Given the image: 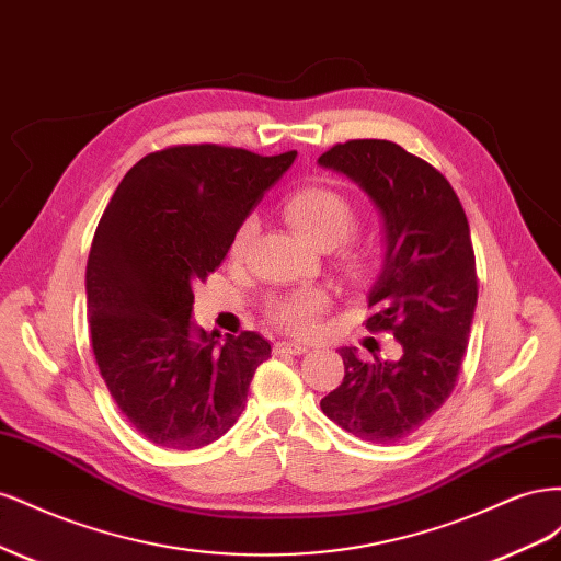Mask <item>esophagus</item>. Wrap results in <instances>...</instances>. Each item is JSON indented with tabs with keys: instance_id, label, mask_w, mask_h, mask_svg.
<instances>
[{
	"instance_id": "obj_1",
	"label": "esophagus",
	"mask_w": 561,
	"mask_h": 561,
	"mask_svg": "<svg viewBox=\"0 0 561 561\" xmlns=\"http://www.w3.org/2000/svg\"><path fill=\"white\" fill-rule=\"evenodd\" d=\"M274 351H276V353H290V355H301V353H307V351H309V346L297 344V342H278V344L274 346Z\"/></svg>"
}]
</instances>
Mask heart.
Masks as SVG:
<instances>
[{"mask_svg":"<svg viewBox=\"0 0 561 561\" xmlns=\"http://www.w3.org/2000/svg\"><path fill=\"white\" fill-rule=\"evenodd\" d=\"M283 210L287 222L295 227V231H299L309 243L325 250L346 241L355 229V219H358V213H355L351 198L325 184L299 186V190H295L285 198ZM254 233H257V219L250 215L233 231V257H241L252 243ZM346 260L353 271H360L365 266L363 252H348ZM328 304L330 297L322 293L320 287H304V290L276 299L271 304L268 313L285 330L309 332L316 328V322L320 313L328 309Z\"/></svg>","mask_w":561,"mask_h":561,"instance_id":"b5f03b06","label":"heart"}]
</instances>
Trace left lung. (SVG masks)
I'll list each match as a JSON object with an SVG mask.
<instances>
[{
	"label": "left lung",
	"mask_w": 561,
	"mask_h": 561,
	"mask_svg": "<svg viewBox=\"0 0 561 561\" xmlns=\"http://www.w3.org/2000/svg\"><path fill=\"white\" fill-rule=\"evenodd\" d=\"M375 201L383 264L367 293V330L393 332L398 360L363 363L339 348L344 381L320 410L365 443L419 431L454 390L478 307V271L461 201L443 173L388 140H348L318 159Z\"/></svg>",
	"instance_id": "obj_1"
}]
</instances>
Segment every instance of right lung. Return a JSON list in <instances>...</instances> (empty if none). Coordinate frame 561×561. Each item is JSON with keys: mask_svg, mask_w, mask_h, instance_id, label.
<instances>
[{"mask_svg": "<svg viewBox=\"0 0 561 561\" xmlns=\"http://www.w3.org/2000/svg\"><path fill=\"white\" fill-rule=\"evenodd\" d=\"M297 159L219 145L147 154L118 182L87 266L91 342L114 402L165 449H201L241 416L271 344L194 325V285Z\"/></svg>", "mask_w": 561, "mask_h": 561, "instance_id": "add662e5", "label": "right lung"}]
</instances>
